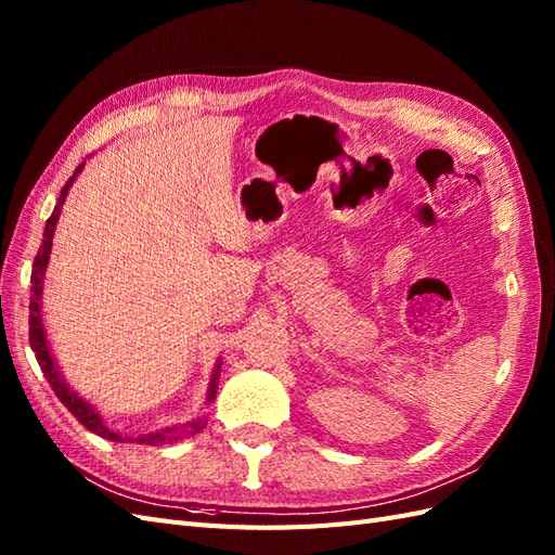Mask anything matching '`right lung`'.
<instances>
[{"mask_svg":"<svg viewBox=\"0 0 555 555\" xmlns=\"http://www.w3.org/2000/svg\"><path fill=\"white\" fill-rule=\"evenodd\" d=\"M86 165V163H83ZM83 165H78L72 173V179L65 183V188L60 190V199L55 204V209L51 214V218L46 220V230H43V240H41V246L37 250V258H35V264H31V299H29V346L31 351H35L37 356V362L41 372L46 374V378H49V384L53 388V392L60 398V402L65 404L74 418L81 421L90 433L100 435L104 439H111V441H122V437L118 433H111L108 427L104 425V421L100 418L98 411H94L83 398H78V395L74 390H69V386L65 384V378L60 376L55 362L51 358V351H49V344H46V332H43V321H41V293H43V274H46V264H49V256H51V246H53V234H55V220L60 216V207L62 202H65L67 193H69V185L74 183L76 173L83 169ZM216 395V376L211 382V388H209V402L214 400ZM202 427V423H190V430L197 433ZM171 439H179L177 433H173V427H169V430L165 433H155V435H149V437H137V439H130V441H149V444H160V441H171Z\"/></svg>","mask_w":555,"mask_h":555,"instance_id":"right-lung-1","label":"right lung"}]
</instances>
